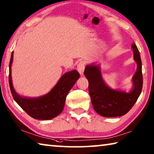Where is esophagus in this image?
<instances>
[{"mask_svg": "<svg viewBox=\"0 0 154 154\" xmlns=\"http://www.w3.org/2000/svg\"><path fill=\"white\" fill-rule=\"evenodd\" d=\"M85 63L83 61H81V62L78 64L77 65V71H79L80 75H83V72H84V69H85Z\"/></svg>", "mask_w": 154, "mask_h": 154, "instance_id": "34e87169", "label": "esophagus"}]
</instances>
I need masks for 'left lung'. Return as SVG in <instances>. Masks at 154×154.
Instances as JSON below:
<instances>
[{
  "instance_id": "1",
  "label": "left lung",
  "mask_w": 154,
  "mask_h": 154,
  "mask_svg": "<svg viewBox=\"0 0 154 154\" xmlns=\"http://www.w3.org/2000/svg\"><path fill=\"white\" fill-rule=\"evenodd\" d=\"M134 60L137 71L132 78V89L130 91L113 89L103 79L101 69L95 63L85 66L84 75L89 82V93L94 110L104 117H117L125 115L137 100L143 87L142 64L137 47L133 43Z\"/></svg>"
}]
</instances>
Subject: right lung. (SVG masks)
Instances as JSON below:
<instances>
[{
    "label": "right lung",
    "instance_id": "add662e5",
    "mask_svg": "<svg viewBox=\"0 0 154 154\" xmlns=\"http://www.w3.org/2000/svg\"><path fill=\"white\" fill-rule=\"evenodd\" d=\"M13 60V52L11 54L9 63V86L15 101L32 118L38 120H50L62 112L65 106L66 97L69 91L79 78L77 70L66 72L62 75L57 84L48 93L37 97H22L14 89L11 65Z\"/></svg>",
    "mask_w": 154,
    "mask_h": 154
}]
</instances>
